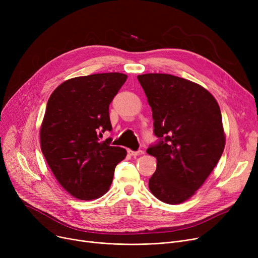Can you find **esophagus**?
Here are the masks:
<instances>
[{
    "label": "esophagus",
    "mask_w": 258,
    "mask_h": 258,
    "mask_svg": "<svg viewBox=\"0 0 258 258\" xmlns=\"http://www.w3.org/2000/svg\"><path fill=\"white\" fill-rule=\"evenodd\" d=\"M128 154H130L131 156H140V155H142V154H143V152H142V151H137V152H134V151H131V150H128Z\"/></svg>",
    "instance_id": "obj_1"
}]
</instances>
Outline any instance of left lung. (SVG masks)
Segmentation results:
<instances>
[{
  "mask_svg": "<svg viewBox=\"0 0 258 258\" xmlns=\"http://www.w3.org/2000/svg\"><path fill=\"white\" fill-rule=\"evenodd\" d=\"M138 80L160 138L147 150L157 159L150 190L166 204H181L196 195L224 152L219 103L205 88L178 76L148 73L138 75Z\"/></svg>",
  "mask_w": 258,
  "mask_h": 258,
  "instance_id": "obj_1",
  "label": "left lung"
}]
</instances>
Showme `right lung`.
Returning <instances> with one entry per match:
<instances>
[{
    "instance_id": "right-lung-1",
    "label": "right lung",
    "mask_w": 258,
    "mask_h": 258,
    "mask_svg": "<svg viewBox=\"0 0 258 258\" xmlns=\"http://www.w3.org/2000/svg\"><path fill=\"white\" fill-rule=\"evenodd\" d=\"M127 75L99 73L68 79L53 91L39 130L40 148L54 177L72 197L90 201L107 192L126 156L100 141L111 131L108 106Z\"/></svg>"
}]
</instances>
